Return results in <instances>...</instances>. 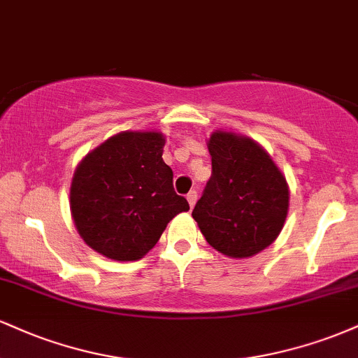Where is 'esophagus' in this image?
Returning <instances> with one entry per match:
<instances>
[{"instance_id":"1","label":"esophagus","mask_w":358,"mask_h":358,"mask_svg":"<svg viewBox=\"0 0 358 358\" xmlns=\"http://www.w3.org/2000/svg\"><path fill=\"white\" fill-rule=\"evenodd\" d=\"M196 190H192V192H188V195H187V200H188V203H190V207H193V205L196 203Z\"/></svg>"}]
</instances>
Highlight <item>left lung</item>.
Returning <instances> with one entry per match:
<instances>
[{"label":"left lung","mask_w":358,"mask_h":358,"mask_svg":"<svg viewBox=\"0 0 358 358\" xmlns=\"http://www.w3.org/2000/svg\"><path fill=\"white\" fill-rule=\"evenodd\" d=\"M207 146L212 176L192 217L224 256H254L282 231L289 208L285 175L268 151L248 136L215 131Z\"/></svg>","instance_id":"obj_1"}]
</instances>
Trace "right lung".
<instances>
[{"instance_id": "right-lung-1", "label": "right lung", "mask_w": 358, "mask_h": 358, "mask_svg": "<svg viewBox=\"0 0 358 358\" xmlns=\"http://www.w3.org/2000/svg\"><path fill=\"white\" fill-rule=\"evenodd\" d=\"M163 146L162 133L122 131L77 165L71 212L90 249L114 261H138L155 248L168 222L190 208L173 190Z\"/></svg>"}]
</instances>
